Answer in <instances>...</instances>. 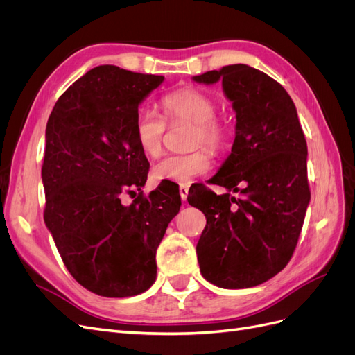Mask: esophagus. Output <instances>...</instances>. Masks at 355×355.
<instances>
[{"label":"esophagus","instance_id":"esophagus-1","mask_svg":"<svg viewBox=\"0 0 355 355\" xmlns=\"http://www.w3.org/2000/svg\"><path fill=\"white\" fill-rule=\"evenodd\" d=\"M188 191H189V188H188L187 185H180V188H179V194H180L182 201H185V200H187V197H188Z\"/></svg>","mask_w":355,"mask_h":355}]
</instances>
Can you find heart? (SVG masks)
Listing matches in <instances>:
<instances>
[{
    "mask_svg": "<svg viewBox=\"0 0 355 355\" xmlns=\"http://www.w3.org/2000/svg\"><path fill=\"white\" fill-rule=\"evenodd\" d=\"M161 110L170 124L189 123L192 130V146H206L218 153L227 144V130L216 120V103L206 93L194 89H182L163 96L159 101ZM166 123L153 108H144L136 112L135 137L137 146L148 157H155L161 151ZM210 157L206 151H196L185 155L170 154L153 166L151 175L155 182H173L189 185L196 178L207 173Z\"/></svg>",
    "mask_w": 355,
    "mask_h": 355,
    "instance_id": "b5f03b06",
    "label": "heart"
}]
</instances>
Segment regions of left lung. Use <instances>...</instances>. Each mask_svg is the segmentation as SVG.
Wrapping results in <instances>:
<instances>
[{
  "label": "left lung",
  "instance_id": "left-lung-1",
  "mask_svg": "<svg viewBox=\"0 0 355 355\" xmlns=\"http://www.w3.org/2000/svg\"><path fill=\"white\" fill-rule=\"evenodd\" d=\"M192 80L222 81L237 118L231 154L211 178L228 192L201 187L188 196L207 219L197 244L200 271L222 288L254 287L280 272L297 244L311 198L305 136L292 98L259 69L237 63Z\"/></svg>",
  "mask_w": 355,
  "mask_h": 355
}]
</instances>
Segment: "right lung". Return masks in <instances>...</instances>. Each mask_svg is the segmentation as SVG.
Wrapping results in <instances>:
<instances>
[{
  "label": "right lung",
  "instance_id": "1",
  "mask_svg": "<svg viewBox=\"0 0 355 355\" xmlns=\"http://www.w3.org/2000/svg\"><path fill=\"white\" fill-rule=\"evenodd\" d=\"M163 81V75L96 67L49 116L44 222L71 275L96 295L127 297L154 284L157 249L180 209L179 191L163 184L130 206L121 202L124 192L146 182L149 163L136 142L135 118Z\"/></svg>",
  "mask_w": 355,
  "mask_h": 355
}]
</instances>
